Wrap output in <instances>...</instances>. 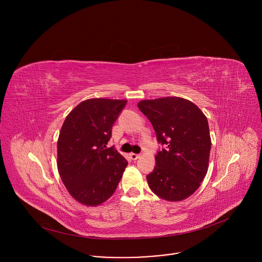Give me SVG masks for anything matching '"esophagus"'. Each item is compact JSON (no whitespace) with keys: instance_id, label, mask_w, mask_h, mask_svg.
I'll use <instances>...</instances> for the list:
<instances>
[{"instance_id":"esophagus-1","label":"esophagus","mask_w":262,"mask_h":262,"mask_svg":"<svg viewBox=\"0 0 262 262\" xmlns=\"http://www.w3.org/2000/svg\"><path fill=\"white\" fill-rule=\"evenodd\" d=\"M129 157H130V159H132L133 161H136V160H138V159L140 158V155H137V154H130V155H129Z\"/></svg>"}]
</instances>
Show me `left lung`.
Masks as SVG:
<instances>
[{
  "label": "left lung",
  "mask_w": 262,
  "mask_h": 262,
  "mask_svg": "<svg viewBox=\"0 0 262 262\" xmlns=\"http://www.w3.org/2000/svg\"><path fill=\"white\" fill-rule=\"evenodd\" d=\"M138 107L166 146L146 176L149 188L170 202L189 198L208 170L211 140L206 116L192 101L176 96L141 100Z\"/></svg>",
  "instance_id": "obj_1"
}]
</instances>
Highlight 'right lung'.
<instances>
[{"instance_id": "1", "label": "right lung", "mask_w": 262, "mask_h": 262, "mask_svg": "<svg viewBox=\"0 0 262 262\" xmlns=\"http://www.w3.org/2000/svg\"><path fill=\"white\" fill-rule=\"evenodd\" d=\"M125 99L90 98L67 115L57 145L60 177L73 199L86 206L106 201L117 189L127 161L107 148Z\"/></svg>"}]
</instances>
